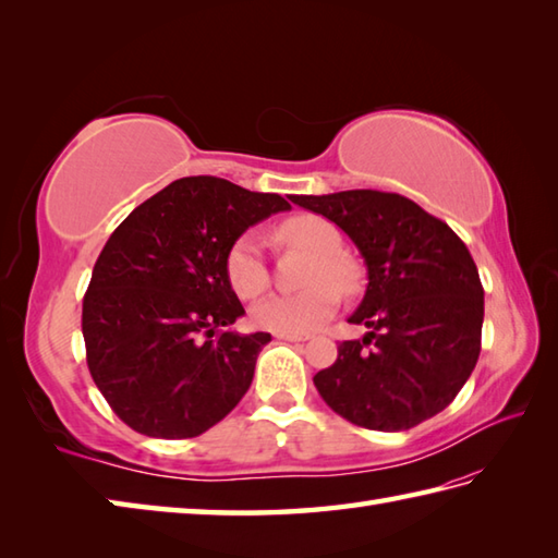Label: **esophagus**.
<instances>
[{
    "mask_svg": "<svg viewBox=\"0 0 558 558\" xmlns=\"http://www.w3.org/2000/svg\"><path fill=\"white\" fill-rule=\"evenodd\" d=\"M278 340H288V342H304L310 340V336H302V333H276Z\"/></svg>",
    "mask_w": 558,
    "mask_h": 558,
    "instance_id": "esophagus-1",
    "label": "esophagus"
}]
</instances>
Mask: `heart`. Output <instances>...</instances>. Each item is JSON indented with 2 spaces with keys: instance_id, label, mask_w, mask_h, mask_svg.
I'll return each mask as SVG.
<instances>
[{
  "instance_id": "1",
  "label": "heart",
  "mask_w": 558,
  "mask_h": 558,
  "mask_svg": "<svg viewBox=\"0 0 558 558\" xmlns=\"http://www.w3.org/2000/svg\"><path fill=\"white\" fill-rule=\"evenodd\" d=\"M280 244L298 246L312 254L306 282L310 288L294 294H270L252 310L254 326L270 333H310L328 322L338 310V292L352 294L360 288V268L340 252L342 236L322 216H292L276 228ZM225 278L242 300H254L268 288V266L256 232H242L225 254Z\"/></svg>"
}]
</instances>
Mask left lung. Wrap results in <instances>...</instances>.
Returning <instances> with one entry per match:
<instances>
[{"instance_id":"obj_1","label":"left lung","mask_w":558,"mask_h":558,"mask_svg":"<svg viewBox=\"0 0 558 558\" xmlns=\"http://www.w3.org/2000/svg\"><path fill=\"white\" fill-rule=\"evenodd\" d=\"M336 222L366 264L364 300L350 324L369 328L338 345L314 376L326 405L374 432H402L448 408L475 369L484 290L468 246L414 201L352 189L290 196Z\"/></svg>"}]
</instances>
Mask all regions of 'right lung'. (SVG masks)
<instances>
[{
    "label": "right lung",
    "mask_w": 558,
    "mask_h": 558,
    "mask_svg": "<svg viewBox=\"0 0 558 558\" xmlns=\"http://www.w3.org/2000/svg\"><path fill=\"white\" fill-rule=\"evenodd\" d=\"M288 208L278 194L220 177H182L110 234L81 328L93 381L134 432L194 438L252 386L270 333L225 330L244 314L225 278V254L246 228Z\"/></svg>",
    "instance_id": "obj_1"
}]
</instances>
